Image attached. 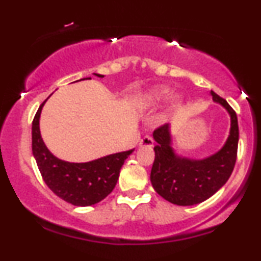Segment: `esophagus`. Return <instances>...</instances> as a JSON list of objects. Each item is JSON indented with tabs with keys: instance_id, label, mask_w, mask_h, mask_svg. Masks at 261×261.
<instances>
[{
	"instance_id": "esophagus-1",
	"label": "esophagus",
	"mask_w": 261,
	"mask_h": 261,
	"mask_svg": "<svg viewBox=\"0 0 261 261\" xmlns=\"http://www.w3.org/2000/svg\"><path fill=\"white\" fill-rule=\"evenodd\" d=\"M139 146H146V148H151V146H153L152 137H150V136H145V137H143L141 139V142H139Z\"/></svg>"
}]
</instances>
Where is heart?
Segmentation results:
<instances>
[{"label":"heart","mask_w":261,"mask_h":261,"mask_svg":"<svg viewBox=\"0 0 261 261\" xmlns=\"http://www.w3.org/2000/svg\"><path fill=\"white\" fill-rule=\"evenodd\" d=\"M169 95H170V90L167 86H155L146 93L145 98L151 105H159L161 102L166 101ZM182 100L183 99L181 95L174 94L169 99V102H170L171 108H178L182 104Z\"/></svg>","instance_id":"heart-1"}]
</instances>
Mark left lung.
<instances>
[{"instance_id": "8db88e82", "label": "left lung", "mask_w": 261, "mask_h": 261, "mask_svg": "<svg viewBox=\"0 0 261 261\" xmlns=\"http://www.w3.org/2000/svg\"><path fill=\"white\" fill-rule=\"evenodd\" d=\"M213 100L228 112L229 136L221 149L202 160L179 156L172 148L170 125L164 124L153 131L155 148L150 181L156 193L177 205H193L214 195L225 183L236 166L239 126L237 113L225 99L211 91Z\"/></svg>"}]
</instances>
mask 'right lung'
<instances>
[{
	"mask_svg": "<svg viewBox=\"0 0 261 261\" xmlns=\"http://www.w3.org/2000/svg\"><path fill=\"white\" fill-rule=\"evenodd\" d=\"M93 74L99 78L104 76L97 73ZM47 99L40 105L32 124L33 156L43 181L57 196L73 205L87 207L100 202L116 187L120 169L135 149L85 163H71L58 159L47 149L40 132V116Z\"/></svg>",
	"mask_w": 261,
	"mask_h": 261,
	"instance_id": "add662e5",
	"label": "right lung"
}]
</instances>
